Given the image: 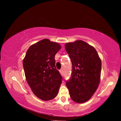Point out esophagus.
Wrapping results in <instances>:
<instances>
[{
    "mask_svg": "<svg viewBox=\"0 0 121 121\" xmlns=\"http://www.w3.org/2000/svg\"><path fill=\"white\" fill-rule=\"evenodd\" d=\"M60 72L61 74L63 75V74H64V70H63V69H60Z\"/></svg>",
    "mask_w": 121,
    "mask_h": 121,
    "instance_id": "esophagus-1",
    "label": "esophagus"
}]
</instances>
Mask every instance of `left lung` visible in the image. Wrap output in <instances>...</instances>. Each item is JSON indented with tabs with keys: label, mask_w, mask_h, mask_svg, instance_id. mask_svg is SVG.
Listing matches in <instances>:
<instances>
[{
	"label": "left lung",
	"mask_w": 121,
	"mask_h": 121,
	"mask_svg": "<svg viewBox=\"0 0 121 121\" xmlns=\"http://www.w3.org/2000/svg\"><path fill=\"white\" fill-rule=\"evenodd\" d=\"M71 60V77L66 81L70 98L77 103L88 101L100 81L101 61L96 50L82 40L65 45Z\"/></svg>",
	"instance_id": "8db88e82"
}]
</instances>
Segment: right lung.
I'll return each instance as SVG.
<instances>
[{"mask_svg":"<svg viewBox=\"0 0 121 121\" xmlns=\"http://www.w3.org/2000/svg\"><path fill=\"white\" fill-rule=\"evenodd\" d=\"M60 49L58 43L45 39L31 45L23 60L26 80L42 100L53 99L59 92L62 77L56 68L55 57Z\"/></svg>","mask_w":121,"mask_h":121,"instance_id":"add662e5","label":"right lung"}]
</instances>
